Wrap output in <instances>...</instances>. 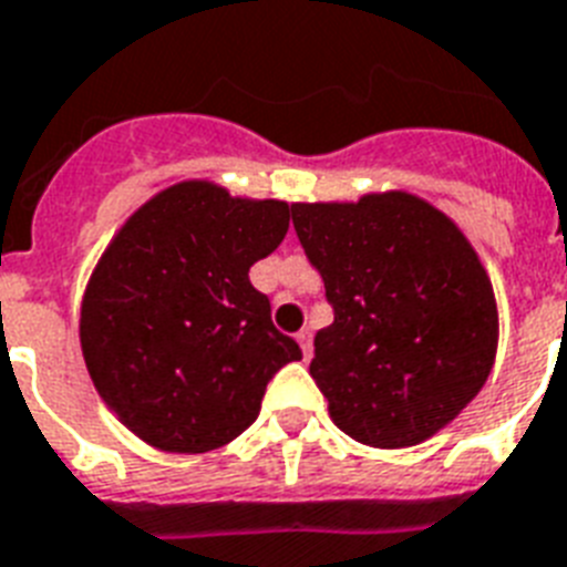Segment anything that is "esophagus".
<instances>
[{
    "mask_svg": "<svg viewBox=\"0 0 567 567\" xmlns=\"http://www.w3.org/2000/svg\"><path fill=\"white\" fill-rule=\"evenodd\" d=\"M297 343H299V349H302V358H311V352H315V343H311V331L308 329H302V331H297Z\"/></svg>",
    "mask_w": 567,
    "mask_h": 567,
    "instance_id": "34e87169",
    "label": "esophagus"
}]
</instances>
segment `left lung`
<instances>
[{
    "instance_id": "left-lung-1",
    "label": "left lung",
    "mask_w": 567,
    "mask_h": 567,
    "mask_svg": "<svg viewBox=\"0 0 567 567\" xmlns=\"http://www.w3.org/2000/svg\"><path fill=\"white\" fill-rule=\"evenodd\" d=\"M334 323L317 331L311 379L334 425L372 449L434 436L489 379L498 306L457 224L408 192L293 204Z\"/></svg>"
}]
</instances>
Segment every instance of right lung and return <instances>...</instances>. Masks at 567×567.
Wrapping results in <instances>:
<instances>
[{"label":"right lung","instance_id":"obj_1","mask_svg":"<svg viewBox=\"0 0 567 567\" xmlns=\"http://www.w3.org/2000/svg\"><path fill=\"white\" fill-rule=\"evenodd\" d=\"M288 220L285 200L186 179L110 241L81 302V349L104 404L140 440L172 454L233 443L259 416L268 381L302 358L250 285Z\"/></svg>","mask_w":567,"mask_h":567}]
</instances>
